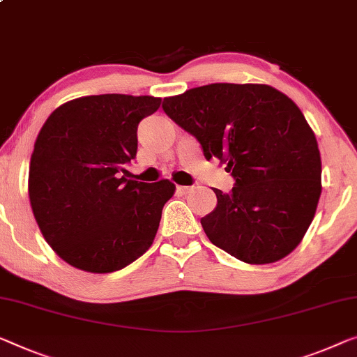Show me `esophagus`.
Masks as SVG:
<instances>
[{
	"label": "esophagus",
	"instance_id": "34e87169",
	"mask_svg": "<svg viewBox=\"0 0 357 357\" xmlns=\"http://www.w3.org/2000/svg\"><path fill=\"white\" fill-rule=\"evenodd\" d=\"M190 189H192L190 185H178V188H176L179 194H188V192H190Z\"/></svg>",
	"mask_w": 357,
	"mask_h": 357
}]
</instances>
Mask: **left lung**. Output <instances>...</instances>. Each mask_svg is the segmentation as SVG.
<instances>
[{
  "label": "left lung",
  "instance_id": "obj_1",
  "mask_svg": "<svg viewBox=\"0 0 357 357\" xmlns=\"http://www.w3.org/2000/svg\"><path fill=\"white\" fill-rule=\"evenodd\" d=\"M163 112L227 163L229 194L200 220L213 245L248 264L279 261L301 242L321 197V153L298 105L268 84L213 83L163 99Z\"/></svg>",
  "mask_w": 357,
  "mask_h": 357
}]
</instances>
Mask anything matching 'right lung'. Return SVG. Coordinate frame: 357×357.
<instances>
[{"label": "right lung", "instance_id": "add662e5", "mask_svg": "<svg viewBox=\"0 0 357 357\" xmlns=\"http://www.w3.org/2000/svg\"><path fill=\"white\" fill-rule=\"evenodd\" d=\"M160 102L84 96L43 125L30 160V204L43 237L73 268L114 273L152 245L174 184L126 179L125 168L136 157L137 125Z\"/></svg>", "mask_w": 357, "mask_h": 357}]
</instances>
